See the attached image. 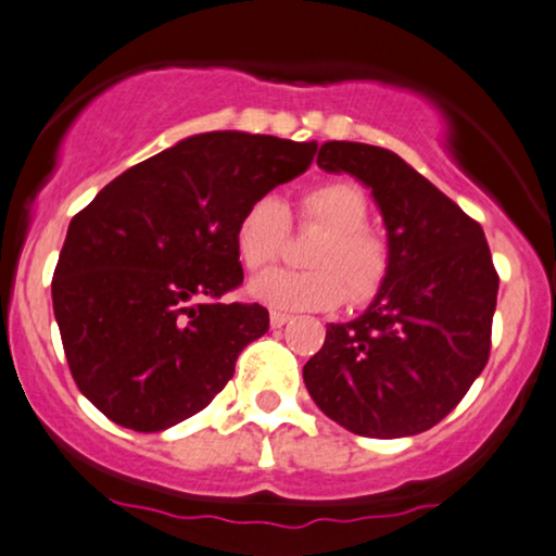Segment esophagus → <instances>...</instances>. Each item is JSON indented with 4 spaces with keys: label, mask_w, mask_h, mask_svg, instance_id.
I'll list each match as a JSON object with an SVG mask.
<instances>
[{
    "label": "esophagus",
    "mask_w": 556,
    "mask_h": 556,
    "mask_svg": "<svg viewBox=\"0 0 556 556\" xmlns=\"http://www.w3.org/2000/svg\"><path fill=\"white\" fill-rule=\"evenodd\" d=\"M290 318H292V315L279 313V311H271V313H269V323H271V328H282L285 323H290Z\"/></svg>",
    "instance_id": "34e87169"
}]
</instances>
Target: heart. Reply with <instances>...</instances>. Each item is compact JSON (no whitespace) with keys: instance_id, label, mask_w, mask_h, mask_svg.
I'll use <instances>...</instances> for the list:
<instances>
[{"instance_id":"b5f03b06","label":"heart","mask_w":556,"mask_h":556,"mask_svg":"<svg viewBox=\"0 0 556 556\" xmlns=\"http://www.w3.org/2000/svg\"><path fill=\"white\" fill-rule=\"evenodd\" d=\"M302 226L320 228L307 264L313 269H274L251 282V294L274 311H330L343 300L369 302L392 271L390 238L369 220V200L354 181H320L300 194ZM290 217L277 197L251 202L236 223V254L249 271H264L282 256Z\"/></svg>"}]
</instances>
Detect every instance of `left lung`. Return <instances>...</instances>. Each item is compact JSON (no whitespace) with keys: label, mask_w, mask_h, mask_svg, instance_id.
Listing matches in <instances>:
<instances>
[{"label":"left lung","mask_w":556,"mask_h":556,"mask_svg":"<svg viewBox=\"0 0 556 556\" xmlns=\"http://www.w3.org/2000/svg\"><path fill=\"white\" fill-rule=\"evenodd\" d=\"M318 166L364 181L382 210L392 271L367 313L328 326L302 369L330 420L400 439L444 420L490 359L497 277L482 226L397 153L328 140Z\"/></svg>","instance_id":"8db88e82"}]
</instances>
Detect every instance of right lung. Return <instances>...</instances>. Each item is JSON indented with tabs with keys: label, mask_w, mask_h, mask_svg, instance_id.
Wrapping results in <instances>:
<instances>
[{
	"label": "right lung",
	"mask_w": 556,
	"mask_h": 556,
	"mask_svg": "<svg viewBox=\"0 0 556 556\" xmlns=\"http://www.w3.org/2000/svg\"><path fill=\"white\" fill-rule=\"evenodd\" d=\"M318 143L202 132L140 161L74 215L53 271V313L76 388L132 431H164L233 377L269 330L243 282L236 223L307 172Z\"/></svg>",
	"instance_id": "1"
}]
</instances>
